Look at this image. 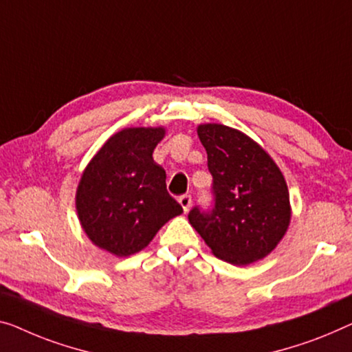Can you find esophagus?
<instances>
[{
  "label": "esophagus",
  "instance_id": "1",
  "mask_svg": "<svg viewBox=\"0 0 352 352\" xmlns=\"http://www.w3.org/2000/svg\"><path fill=\"white\" fill-rule=\"evenodd\" d=\"M191 196L190 194H183V196H180L178 197V202H180V206L183 207V212H188V210H190V207H191Z\"/></svg>",
  "mask_w": 352,
  "mask_h": 352
}]
</instances>
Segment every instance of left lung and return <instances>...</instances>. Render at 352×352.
<instances>
[{
    "instance_id": "1",
    "label": "left lung",
    "mask_w": 352,
    "mask_h": 352,
    "mask_svg": "<svg viewBox=\"0 0 352 352\" xmlns=\"http://www.w3.org/2000/svg\"><path fill=\"white\" fill-rule=\"evenodd\" d=\"M212 174L213 204L192 207L191 226L213 254L235 265L265 258L291 219L289 192L278 166L248 135L224 124L197 128Z\"/></svg>"
}]
</instances>
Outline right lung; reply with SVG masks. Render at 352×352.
<instances>
[{
	"label": "right lung",
	"mask_w": 352,
	"mask_h": 352,
	"mask_svg": "<svg viewBox=\"0 0 352 352\" xmlns=\"http://www.w3.org/2000/svg\"><path fill=\"white\" fill-rule=\"evenodd\" d=\"M162 128H128L112 135L78 183L76 207L91 242L115 256L145 248L183 212L166 190V172L153 161Z\"/></svg>",
	"instance_id": "add662e5"
}]
</instances>
